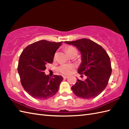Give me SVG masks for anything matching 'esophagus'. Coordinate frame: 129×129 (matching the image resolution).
<instances>
[{
    "label": "esophagus",
    "mask_w": 129,
    "mask_h": 129,
    "mask_svg": "<svg viewBox=\"0 0 129 129\" xmlns=\"http://www.w3.org/2000/svg\"><path fill=\"white\" fill-rule=\"evenodd\" d=\"M62 77H63V78H64V79H67V78H68V76H67V75H64V76H62Z\"/></svg>",
    "instance_id": "34e87169"
}]
</instances>
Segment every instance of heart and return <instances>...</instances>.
Listing matches in <instances>:
<instances>
[{
    "mask_svg": "<svg viewBox=\"0 0 129 129\" xmlns=\"http://www.w3.org/2000/svg\"><path fill=\"white\" fill-rule=\"evenodd\" d=\"M66 51L68 54H70L72 52L77 51L76 49L72 46H68L66 48ZM74 67L70 64H62L59 67L58 70L59 72L63 74H69Z\"/></svg>",
    "mask_w": 129,
    "mask_h": 129,
    "instance_id": "heart-1",
    "label": "heart"
}]
</instances>
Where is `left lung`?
Instances as JSON below:
<instances>
[{
	"label": "left lung",
	"mask_w": 129,
	"mask_h": 129,
	"mask_svg": "<svg viewBox=\"0 0 129 129\" xmlns=\"http://www.w3.org/2000/svg\"><path fill=\"white\" fill-rule=\"evenodd\" d=\"M65 43L76 46L80 51L82 62L78 73L87 76L84 81L78 79L72 87L73 92L86 99L96 97L106 88L111 76L110 57L102 46L88 39Z\"/></svg>",
	"instance_id": "obj_1"
}]
</instances>
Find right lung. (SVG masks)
<instances>
[{
    "mask_svg": "<svg viewBox=\"0 0 129 129\" xmlns=\"http://www.w3.org/2000/svg\"><path fill=\"white\" fill-rule=\"evenodd\" d=\"M62 42L40 40L27 46L21 53L18 71L21 85L31 96L46 99L58 91L62 76L55 75L50 78L44 72L48 63H53L55 53Z\"/></svg>",
    "mask_w": 129,
    "mask_h": 129,
    "instance_id": "1",
    "label": "right lung"
}]
</instances>
